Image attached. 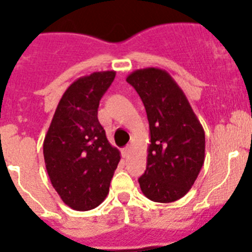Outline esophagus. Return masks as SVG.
I'll use <instances>...</instances> for the list:
<instances>
[{
  "mask_svg": "<svg viewBox=\"0 0 252 252\" xmlns=\"http://www.w3.org/2000/svg\"><path fill=\"white\" fill-rule=\"evenodd\" d=\"M129 153H130V146H126V148L122 149V156H123V158L128 157Z\"/></svg>",
  "mask_w": 252,
  "mask_h": 252,
  "instance_id": "34e87169",
  "label": "esophagus"
}]
</instances>
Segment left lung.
I'll return each mask as SVG.
<instances>
[{
    "label": "left lung",
    "instance_id": "1",
    "mask_svg": "<svg viewBox=\"0 0 252 252\" xmlns=\"http://www.w3.org/2000/svg\"><path fill=\"white\" fill-rule=\"evenodd\" d=\"M126 81L137 90L149 122L147 169L139 177L143 194L154 202L182 198L205 162V130L183 90L165 70H135Z\"/></svg>",
    "mask_w": 252,
    "mask_h": 252
}]
</instances>
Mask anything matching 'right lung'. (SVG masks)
Wrapping results in <instances>:
<instances>
[{"label":"right lung","mask_w":252,"mask_h":252,"mask_svg":"<svg viewBox=\"0 0 252 252\" xmlns=\"http://www.w3.org/2000/svg\"><path fill=\"white\" fill-rule=\"evenodd\" d=\"M115 71L81 76L61 96L44 140L47 174L65 205L76 211L98 207L109 193L121 152L98 121L99 101Z\"/></svg>","instance_id":"obj_1"}]
</instances>
